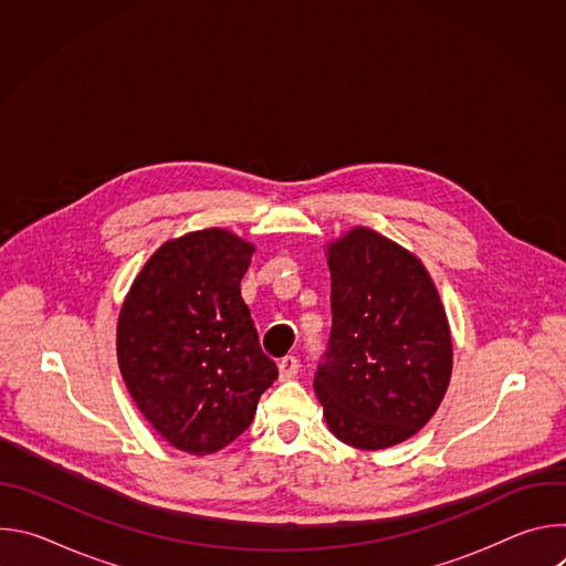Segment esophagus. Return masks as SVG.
<instances>
[{"label": "esophagus", "mask_w": 566, "mask_h": 566, "mask_svg": "<svg viewBox=\"0 0 566 566\" xmlns=\"http://www.w3.org/2000/svg\"><path fill=\"white\" fill-rule=\"evenodd\" d=\"M277 367H280V378H282V380H289V378L297 376V371H300V360H297L295 356H286V358H282V360L277 363Z\"/></svg>", "instance_id": "obj_1"}]
</instances>
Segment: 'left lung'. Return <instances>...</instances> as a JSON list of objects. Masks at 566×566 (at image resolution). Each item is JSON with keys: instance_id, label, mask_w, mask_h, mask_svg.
Instances as JSON below:
<instances>
[{"instance_id": "left-lung-1", "label": "left lung", "mask_w": 566, "mask_h": 566, "mask_svg": "<svg viewBox=\"0 0 566 566\" xmlns=\"http://www.w3.org/2000/svg\"><path fill=\"white\" fill-rule=\"evenodd\" d=\"M332 334L313 389L347 446L382 450L417 434L450 382L448 317L423 264L356 228L329 249Z\"/></svg>"}]
</instances>
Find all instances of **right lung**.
Here are the masks:
<instances>
[{"instance_id":"right-lung-1","label":"right lung","mask_w":566,"mask_h":566,"mask_svg":"<svg viewBox=\"0 0 566 566\" xmlns=\"http://www.w3.org/2000/svg\"><path fill=\"white\" fill-rule=\"evenodd\" d=\"M253 251L221 228L168 241L120 308L123 380L154 430L190 454L217 452L247 432L277 378L239 291Z\"/></svg>"}]
</instances>
